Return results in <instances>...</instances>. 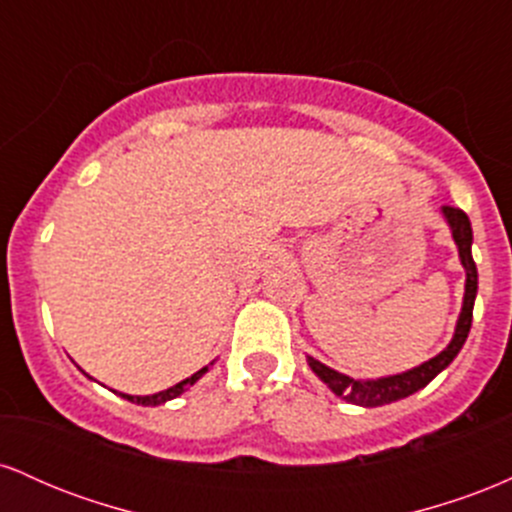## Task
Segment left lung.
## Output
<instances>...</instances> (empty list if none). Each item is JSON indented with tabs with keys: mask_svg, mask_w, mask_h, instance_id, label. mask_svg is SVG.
I'll return each mask as SVG.
<instances>
[{
	"mask_svg": "<svg viewBox=\"0 0 512 512\" xmlns=\"http://www.w3.org/2000/svg\"><path fill=\"white\" fill-rule=\"evenodd\" d=\"M445 221H448L452 240H455L457 252H460V262L464 267V274H467V281H464V298H462V310L460 317H457L455 334H452L450 344L440 351L438 356L428 358L421 366L404 370V373L397 375H385V378L375 380H356L349 378V375L339 373L325 363H320L317 358L308 356V366L313 368V373L322 380L337 397L346 399L349 404H358V407H383V404H392L397 399H404L414 392H419L421 387H426L433 378L445 370L452 363V358L460 354V349L467 342L469 327H472V310H474V298H477V264H474L472 257V223H469V216L464 214L462 209L455 207H443Z\"/></svg>",
	"mask_w": 512,
	"mask_h": 512,
	"instance_id": "left-lung-1",
	"label": "left lung"
}]
</instances>
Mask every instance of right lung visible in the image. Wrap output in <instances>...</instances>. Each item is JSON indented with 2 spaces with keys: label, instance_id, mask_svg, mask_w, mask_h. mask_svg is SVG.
Returning <instances> with one entry per match:
<instances>
[{
  "label": "right lung",
  "instance_id": "add662e5",
  "mask_svg": "<svg viewBox=\"0 0 512 512\" xmlns=\"http://www.w3.org/2000/svg\"><path fill=\"white\" fill-rule=\"evenodd\" d=\"M209 366H214V361L209 363ZM209 366H204L202 370H197L195 375H190V378H185V380H180L178 385H173V387H168V390H163V392H156V395H146V397H137V395H125V392H120V397L122 399H127V402H134V404H142V407H158V404H166V402H170V399H175V397H180L182 392L187 390V387L190 385H195L199 378H202L204 373H207L209 370Z\"/></svg>",
  "mask_w": 512,
  "mask_h": 512
}]
</instances>
